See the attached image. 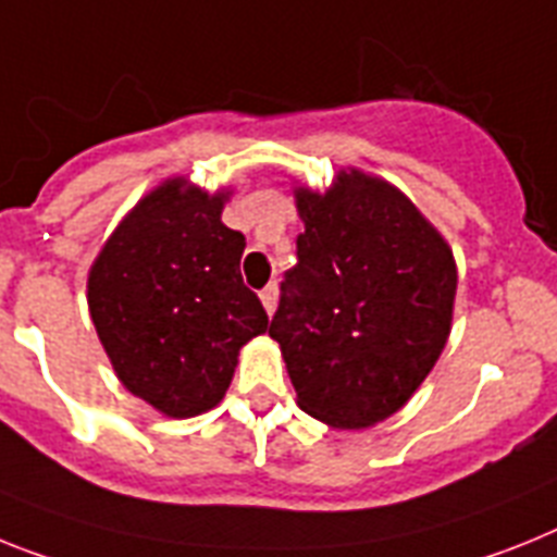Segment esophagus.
I'll return each mask as SVG.
<instances>
[{"label":"esophagus","mask_w":557,"mask_h":557,"mask_svg":"<svg viewBox=\"0 0 557 557\" xmlns=\"http://www.w3.org/2000/svg\"><path fill=\"white\" fill-rule=\"evenodd\" d=\"M260 302H263V308L269 311V314L277 308V283H269V286L260 292Z\"/></svg>","instance_id":"esophagus-1"}]
</instances>
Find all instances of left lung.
Returning a JSON list of instances; mask_svg holds the SVG:
<instances>
[{
	"mask_svg": "<svg viewBox=\"0 0 557 557\" xmlns=\"http://www.w3.org/2000/svg\"><path fill=\"white\" fill-rule=\"evenodd\" d=\"M294 198L306 232L269 336L308 416L371 428L416 394L445 350L456 260L436 226L382 177L339 170L329 191L297 186Z\"/></svg>",
	"mask_w": 557,
	"mask_h": 557,
	"instance_id": "1",
	"label": "left lung"
}]
</instances>
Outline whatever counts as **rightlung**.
I'll list each match as a JSON object with an SVG mask.
<instances>
[{
    "label": "right lung",
    "instance_id": "1",
    "mask_svg": "<svg viewBox=\"0 0 557 557\" xmlns=\"http://www.w3.org/2000/svg\"><path fill=\"white\" fill-rule=\"evenodd\" d=\"M228 189L170 177L107 237L87 306L112 371L172 419L207 413L226 394L237 354L269 317L243 286L246 237L221 221Z\"/></svg>",
    "mask_w": 557,
    "mask_h": 557
}]
</instances>
